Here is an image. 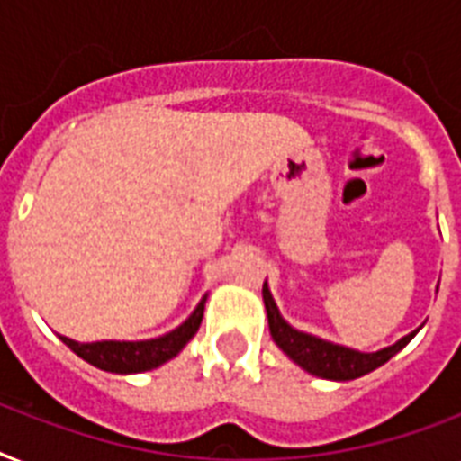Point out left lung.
<instances>
[{
    "label": "left lung",
    "instance_id": "obj_1",
    "mask_svg": "<svg viewBox=\"0 0 461 461\" xmlns=\"http://www.w3.org/2000/svg\"><path fill=\"white\" fill-rule=\"evenodd\" d=\"M263 302H266L267 311V325H270V335H273L275 344L287 354L296 366H302L303 371L311 375L325 380H354L361 378L366 373L375 371L383 364H387L390 358L407 347L414 335L421 328H416L414 332H409L402 339H397L390 347H383L378 351H358L344 344H335L322 339V337L308 335L302 330L292 328L285 318H282L280 308L275 303L273 294L267 282H263Z\"/></svg>",
    "mask_w": 461,
    "mask_h": 461
}]
</instances>
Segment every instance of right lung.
<instances>
[{
  "mask_svg": "<svg viewBox=\"0 0 461 461\" xmlns=\"http://www.w3.org/2000/svg\"><path fill=\"white\" fill-rule=\"evenodd\" d=\"M205 302H208V294L203 296L198 306L194 308V313L188 315L179 328L169 330L165 335L153 337V339H139V342H119V339L76 342V339L64 335H59V339L74 354H78L83 361H88L90 366H95L100 371L122 373V375L153 371V368H158V366L167 364L169 358L176 357L191 342V337L201 328Z\"/></svg>",
  "mask_w": 461,
  "mask_h": 461,
  "instance_id": "add662e5",
  "label": "right lung"
}]
</instances>
